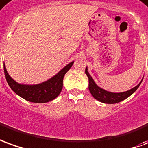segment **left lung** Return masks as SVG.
<instances>
[{"label": "left lung", "mask_w": 148, "mask_h": 148, "mask_svg": "<svg viewBox=\"0 0 148 148\" xmlns=\"http://www.w3.org/2000/svg\"><path fill=\"white\" fill-rule=\"evenodd\" d=\"M85 73L87 76L88 77V89L90 91L91 94L92 95V96L96 99H97L98 101L104 103H116L121 102L123 99H127V97H129L132 94L136 92L137 88H139L140 84L142 82L139 83V84L136 86L135 88H133L131 90L119 93H115L111 92H108L104 89L99 88V86L96 84L95 81L93 80L92 77L90 76V74L88 72V69L86 68Z\"/></svg>", "instance_id": "left-lung-1"}]
</instances>
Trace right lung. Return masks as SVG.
I'll list each match as a JSON object with an SVG mask.
<instances>
[{
  "mask_svg": "<svg viewBox=\"0 0 148 148\" xmlns=\"http://www.w3.org/2000/svg\"><path fill=\"white\" fill-rule=\"evenodd\" d=\"M74 61L69 63V64L62 69L56 75L48 79L47 81L34 84L28 85L22 84L16 82L11 78L6 70L4 64V71L6 80L9 84V87L12 91L22 97L23 99L33 103H47L56 98L59 96L63 88V79L66 72L71 69Z\"/></svg>",
  "mask_w": 148,
  "mask_h": 148,
  "instance_id": "add662e5",
  "label": "right lung"
}]
</instances>
